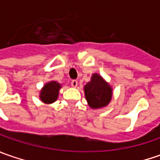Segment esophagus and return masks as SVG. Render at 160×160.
I'll return each instance as SVG.
<instances>
[{
    "label": "esophagus",
    "instance_id": "esophagus-1",
    "mask_svg": "<svg viewBox=\"0 0 160 160\" xmlns=\"http://www.w3.org/2000/svg\"><path fill=\"white\" fill-rule=\"evenodd\" d=\"M77 84H78L77 80H72V81H71V85H72L73 87H77Z\"/></svg>",
    "mask_w": 160,
    "mask_h": 160
}]
</instances>
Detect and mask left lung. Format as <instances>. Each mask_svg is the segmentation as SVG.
<instances>
[{
    "mask_svg": "<svg viewBox=\"0 0 160 160\" xmlns=\"http://www.w3.org/2000/svg\"><path fill=\"white\" fill-rule=\"evenodd\" d=\"M84 94L90 107L100 108L109 103L112 97V89L102 77L93 74L92 80L84 86Z\"/></svg>",
    "mask_w": 160,
    "mask_h": 160,
    "instance_id": "obj_1",
    "label": "left lung"
}]
</instances>
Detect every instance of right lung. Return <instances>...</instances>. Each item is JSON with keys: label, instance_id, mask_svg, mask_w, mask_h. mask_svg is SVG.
I'll use <instances>...</instances> for the list:
<instances>
[{"label": "right lung", "instance_id": "add662e5", "mask_svg": "<svg viewBox=\"0 0 160 160\" xmlns=\"http://www.w3.org/2000/svg\"><path fill=\"white\" fill-rule=\"evenodd\" d=\"M61 85L55 81L46 83L42 90L40 94L41 100L45 103H52L58 98V91Z\"/></svg>", "mask_w": 160, "mask_h": 160}]
</instances>
